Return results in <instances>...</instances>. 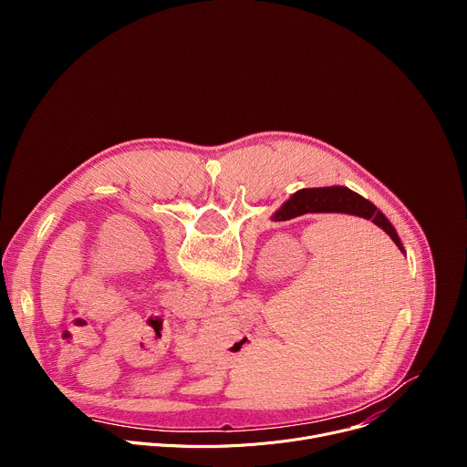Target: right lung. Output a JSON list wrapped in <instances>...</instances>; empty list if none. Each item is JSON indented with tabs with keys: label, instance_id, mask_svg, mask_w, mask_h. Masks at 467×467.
Returning a JSON list of instances; mask_svg holds the SVG:
<instances>
[{
	"label": "right lung",
	"instance_id": "1",
	"mask_svg": "<svg viewBox=\"0 0 467 467\" xmlns=\"http://www.w3.org/2000/svg\"><path fill=\"white\" fill-rule=\"evenodd\" d=\"M316 213H338V214H353L364 220H371L377 227H380L395 245L405 253V247L399 240L393 225L388 218L362 195L346 188V186H327V188H303L296 192L288 202L274 214V222H286L303 214Z\"/></svg>",
	"mask_w": 467,
	"mask_h": 467
}]
</instances>
